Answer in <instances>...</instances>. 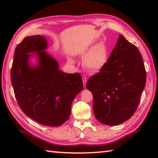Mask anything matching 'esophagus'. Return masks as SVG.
I'll list each match as a JSON object with an SVG mask.
<instances>
[{
	"label": "esophagus",
	"mask_w": 158,
	"mask_h": 158,
	"mask_svg": "<svg viewBox=\"0 0 158 158\" xmlns=\"http://www.w3.org/2000/svg\"><path fill=\"white\" fill-rule=\"evenodd\" d=\"M82 80H83V83H84V85L85 87V84H86V81H87V77L85 75H83L82 76Z\"/></svg>",
	"instance_id": "1"
}]
</instances>
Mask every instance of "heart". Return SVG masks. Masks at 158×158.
Returning a JSON list of instances; mask_svg holds the SVG:
<instances>
[{
  "mask_svg": "<svg viewBox=\"0 0 158 158\" xmlns=\"http://www.w3.org/2000/svg\"><path fill=\"white\" fill-rule=\"evenodd\" d=\"M109 49L105 43L95 45L83 59V65L91 73H97L101 70L108 62ZM69 62L73 60L69 58Z\"/></svg>",
  "mask_w": 158,
  "mask_h": 158,
  "instance_id": "b5f03b06",
  "label": "heart"
}]
</instances>
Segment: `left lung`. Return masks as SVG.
<instances>
[{
    "label": "left lung",
    "mask_w": 158,
    "mask_h": 158,
    "mask_svg": "<svg viewBox=\"0 0 158 158\" xmlns=\"http://www.w3.org/2000/svg\"><path fill=\"white\" fill-rule=\"evenodd\" d=\"M146 81L141 53L121 35L106 65L86 83L93 93L98 121L116 125L130 118L137 110Z\"/></svg>",
    "instance_id": "1"
}]
</instances>
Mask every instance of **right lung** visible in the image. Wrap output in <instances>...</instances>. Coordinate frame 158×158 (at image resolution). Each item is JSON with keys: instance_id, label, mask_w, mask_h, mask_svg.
<instances>
[{"instance_id": "obj_1", "label": "right lung", "mask_w": 158, "mask_h": 158, "mask_svg": "<svg viewBox=\"0 0 158 158\" xmlns=\"http://www.w3.org/2000/svg\"><path fill=\"white\" fill-rule=\"evenodd\" d=\"M47 40L39 35L25 37L16 47L11 81L19 106L26 116L42 125L58 127L69 118L74 98L81 92L79 73H65L47 52ZM35 52L39 63L29 58Z\"/></svg>"}]
</instances>
